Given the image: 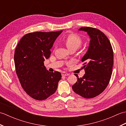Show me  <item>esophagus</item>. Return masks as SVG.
<instances>
[{"instance_id": "34e87169", "label": "esophagus", "mask_w": 126, "mask_h": 126, "mask_svg": "<svg viewBox=\"0 0 126 126\" xmlns=\"http://www.w3.org/2000/svg\"><path fill=\"white\" fill-rule=\"evenodd\" d=\"M62 75L64 76H68V75H69V74L66 73H65V72H63V73H62Z\"/></svg>"}]
</instances>
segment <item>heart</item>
<instances>
[{
    "mask_svg": "<svg viewBox=\"0 0 126 126\" xmlns=\"http://www.w3.org/2000/svg\"><path fill=\"white\" fill-rule=\"evenodd\" d=\"M64 42L69 49L71 48L79 47L82 44V41L81 37L76 34H70L66 36L64 39Z\"/></svg>",
    "mask_w": 126,
    "mask_h": 126,
    "instance_id": "b5f03b06",
    "label": "heart"
}]
</instances>
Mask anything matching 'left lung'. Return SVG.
<instances>
[{"instance_id":"1","label":"left lung","mask_w":126,"mask_h":126,"mask_svg":"<svg viewBox=\"0 0 126 126\" xmlns=\"http://www.w3.org/2000/svg\"><path fill=\"white\" fill-rule=\"evenodd\" d=\"M79 30L87 32L90 38L88 51L82 58L85 74L72 88L75 93L86 98L95 97L108 85L113 65V50L109 40L97 29L82 27Z\"/></svg>"}]
</instances>
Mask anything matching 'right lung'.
<instances>
[{"label":"right lung","mask_w":126,"mask_h":126,"mask_svg":"<svg viewBox=\"0 0 126 126\" xmlns=\"http://www.w3.org/2000/svg\"><path fill=\"white\" fill-rule=\"evenodd\" d=\"M62 32L27 33L21 38L16 48L14 61L16 73L23 89L35 100H45L57 90L61 74L47 70L44 61L49 58L51 48Z\"/></svg>","instance_id":"1"}]
</instances>
